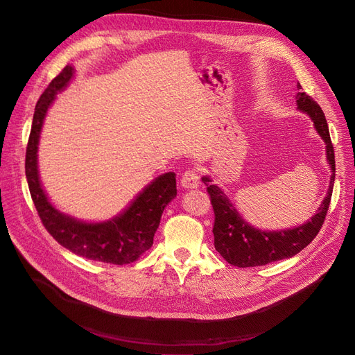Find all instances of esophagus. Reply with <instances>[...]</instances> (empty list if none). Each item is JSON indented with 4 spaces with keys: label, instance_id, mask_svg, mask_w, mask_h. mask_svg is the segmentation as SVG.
<instances>
[{
    "label": "esophagus",
    "instance_id": "34e87169",
    "mask_svg": "<svg viewBox=\"0 0 355 355\" xmlns=\"http://www.w3.org/2000/svg\"><path fill=\"white\" fill-rule=\"evenodd\" d=\"M200 184V174H198V171L197 169H194V168H189L186 173L182 174V177H181V186L184 187V189H194V187H197Z\"/></svg>",
    "mask_w": 355,
    "mask_h": 355
}]
</instances>
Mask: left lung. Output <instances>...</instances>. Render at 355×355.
Returning <instances> with one entry per match:
<instances>
[{"instance_id": "1", "label": "left lung", "mask_w": 355, "mask_h": 355, "mask_svg": "<svg viewBox=\"0 0 355 355\" xmlns=\"http://www.w3.org/2000/svg\"><path fill=\"white\" fill-rule=\"evenodd\" d=\"M300 87L302 85L299 84L297 88L300 89ZM296 101L299 109L312 117L318 133L325 141L328 161L332 171H335L334 145L331 142L329 128L320 105L306 92H297ZM203 181L207 186L210 203L214 211V248L229 264L246 268L266 266L272 263V261L290 258L306 248L316 238L329 209L335 173L331 177L328 194L312 220L295 229L280 230V232H264V230H258L250 226L243 222L236 209L232 206V203H229L227 197L218 186L209 184L210 180L207 177H205Z\"/></svg>"}]
</instances>
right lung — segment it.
<instances>
[{
  "mask_svg": "<svg viewBox=\"0 0 355 355\" xmlns=\"http://www.w3.org/2000/svg\"><path fill=\"white\" fill-rule=\"evenodd\" d=\"M71 76L72 67L67 65L43 91L36 104L26 148V177L30 196L43 226L64 248L92 261L116 266L130 264L152 246L162 211L177 196L175 174L166 173L158 177L137 196L125 213L105 223H83L55 210L39 181L37 144L44 114L56 92L68 84Z\"/></svg>",
  "mask_w": 355,
  "mask_h": 355,
  "instance_id": "1",
  "label": "right lung"
}]
</instances>
